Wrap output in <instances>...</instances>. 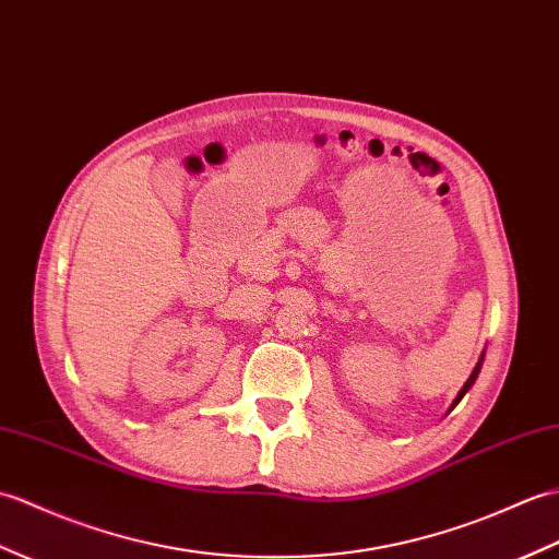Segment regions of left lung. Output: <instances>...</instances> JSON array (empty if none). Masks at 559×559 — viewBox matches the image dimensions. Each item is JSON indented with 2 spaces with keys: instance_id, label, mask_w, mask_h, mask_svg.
I'll use <instances>...</instances> for the list:
<instances>
[{
  "instance_id": "8db88e82",
  "label": "left lung",
  "mask_w": 559,
  "mask_h": 559,
  "mask_svg": "<svg viewBox=\"0 0 559 559\" xmlns=\"http://www.w3.org/2000/svg\"><path fill=\"white\" fill-rule=\"evenodd\" d=\"M478 371H481V361H478V365H476V369H474V371H472V376H469V381H466V383H464V385H462V391H460V393H457V397H455V402H452V407H455V405H457V402H460V400H462V397H464V393H466V391H469V388H472V385H474V381H476V376H478ZM452 407H450V409H452Z\"/></svg>"
}]
</instances>
